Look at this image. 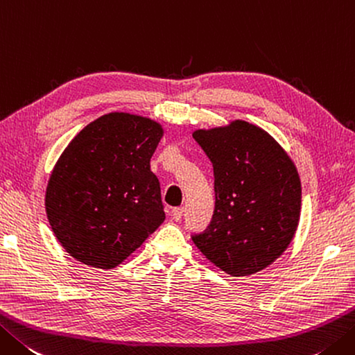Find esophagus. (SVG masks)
Instances as JSON below:
<instances>
[{"instance_id": "esophagus-1", "label": "esophagus", "mask_w": 355, "mask_h": 355, "mask_svg": "<svg viewBox=\"0 0 355 355\" xmlns=\"http://www.w3.org/2000/svg\"><path fill=\"white\" fill-rule=\"evenodd\" d=\"M183 212H184V209L182 206H178V207H173L172 209V218L175 220V221H180L183 218Z\"/></svg>"}]
</instances>
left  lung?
<instances>
[{"label": "left lung", "instance_id": "left-lung-1", "mask_svg": "<svg viewBox=\"0 0 355 355\" xmlns=\"http://www.w3.org/2000/svg\"><path fill=\"white\" fill-rule=\"evenodd\" d=\"M193 140L212 163L215 211L192 240L229 275L259 272L295 234L302 206L295 166L272 137L246 121L196 130Z\"/></svg>", "mask_w": 355, "mask_h": 355}]
</instances>
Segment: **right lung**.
<instances>
[{"label":"right lung","instance_id":"obj_1","mask_svg":"<svg viewBox=\"0 0 355 355\" xmlns=\"http://www.w3.org/2000/svg\"><path fill=\"white\" fill-rule=\"evenodd\" d=\"M162 135L149 118L116 112L69 143L49 180L46 212L73 259L112 269L163 223L162 189L150 171Z\"/></svg>","mask_w":355,"mask_h":355}]
</instances>
